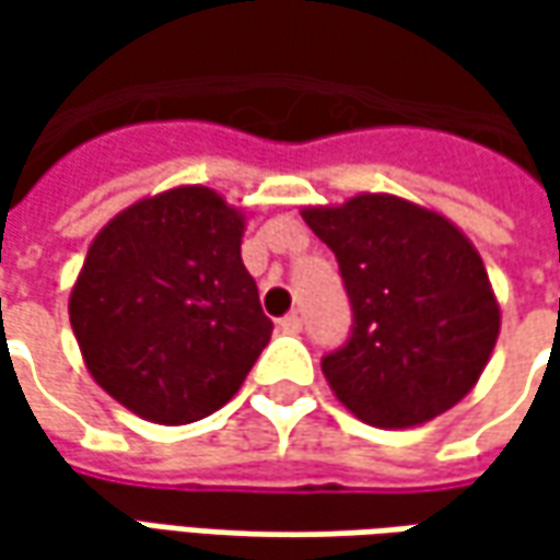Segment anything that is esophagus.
<instances>
[{
    "label": "esophagus",
    "instance_id": "1",
    "mask_svg": "<svg viewBox=\"0 0 560 560\" xmlns=\"http://www.w3.org/2000/svg\"><path fill=\"white\" fill-rule=\"evenodd\" d=\"M280 330H283V334H299V330H302V317L295 312H290L287 317H280Z\"/></svg>",
    "mask_w": 560,
    "mask_h": 560
}]
</instances>
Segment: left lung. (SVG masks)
I'll list each match as a JSON object with an SVG mask.
<instances>
[{
    "mask_svg": "<svg viewBox=\"0 0 560 560\" xmlns=\"http://www.w3.org/2000/svg\"><path fill=\"white\" fill-rule=\"evenodd\" d=\"M336 255L349 339L320 358L336 398L371 427H415L458 405L483 374L499 305L462 230L396 196L305 208Z\"/></svg>",
    "mask_w": 560,
    "mask_h": 560,
    "instance_id": "obj_1",
    "label": "left lung"
}]
</instances>
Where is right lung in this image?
I'll return each instance as SVG.
<instances>
[{"instance_id": "obj_1", "label": "right lung", "mask_w": 560, "mask_h": 560, "mask_svg": "<svg viewBox=\"0 0 560 560\" xmlns=\"http://www.w3.org/2000/svg\"><path fill=\"white\" fill-rule=\"evenodd\" d=\"M240 243V211L205 186L130 205L93 240L71 327L90 374L133 415L208 418L268 346L273 324Z\"/></svg>"}]
</instances>
